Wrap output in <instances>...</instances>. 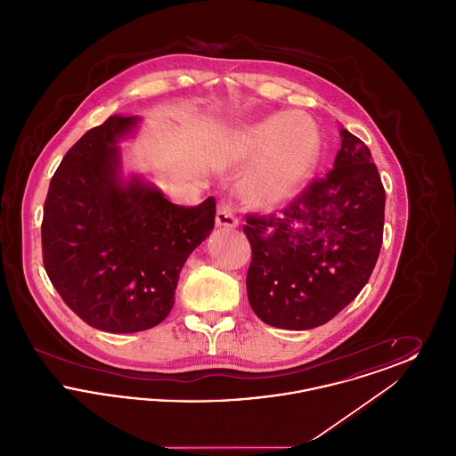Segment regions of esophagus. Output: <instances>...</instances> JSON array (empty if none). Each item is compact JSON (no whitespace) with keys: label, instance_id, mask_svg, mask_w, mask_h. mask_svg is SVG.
Returning a JSON list of instances; mask_svg holds the SVG:
<instances>
[{"label":"esophagus","instance_id":"esophagus-1","mask_svg":"<svg viewBox=\"0 0 456 456\" xmlns=\"http://www.w3.org/2000/svg\"><path fill=\"white\" fill-rule=\"evenodd\" d=\"M216 222H217L218 227H229V229L238 227L239 224L238 217H236L234 210H232V208H231V205H227V203H220V205H218Z\"/></svg>","mask_w":456,"mask_h":456}]
</instances>
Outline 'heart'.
I'll return each instance as SVG.
<instances>
[{"label":"heart","mask_w":456,"mask_h":456,"mask_svg":"<svg viewBox=\"0 0 456 456\" xmlns=\"http://www.w3.org/2000/svg\"><path fill=\"white\" fill-rule=\"evenodd\" d=\"M239 151L260 159L249 195L261 207H277L299 191L320 153V133L303 114L277 112L239 134Z\"/></svg>","instance_id":"b5f03b06"}]
</instances>
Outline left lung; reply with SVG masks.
Wrapping results in <instances>:
<instances>
[{"instance_id":"1","label":"left lung","mask_w":456,"mask_h":456,"mask_svg":"<svg viewBox=\"0 0 456 456\" xmlns=\"http://www.w3.org/2000/svg\"><path fill=\"white\" fill-rule=\"evenodd\" d=\"M340 134L331 171L277 214L246 217L248 299L266 325H325L357 297L379 256L385 188L368 145L350 131Z\"/></svg>"}]
</instances>
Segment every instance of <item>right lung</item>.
I'll use <instances>...</instances> for the list:
<instances>
[{"mask_svg":"<svg viewBox=\"0 0 456 456\" xmlns=\"http://www.w3.org/2000/svg\"><path fill=\"white\" fill-rule=\"evenodd\" d=\"M136 123L110 116L88 130L66 152L44 203L45 273L77 316L109 333L167 318L184 261L216 224L212 196L181 207L136 175L123 181L116 143Z\"/></svg>","mask_w":456,"mask_h":456,"instance_id":"right-lung-1","label":"right lung"}]
</instances>
